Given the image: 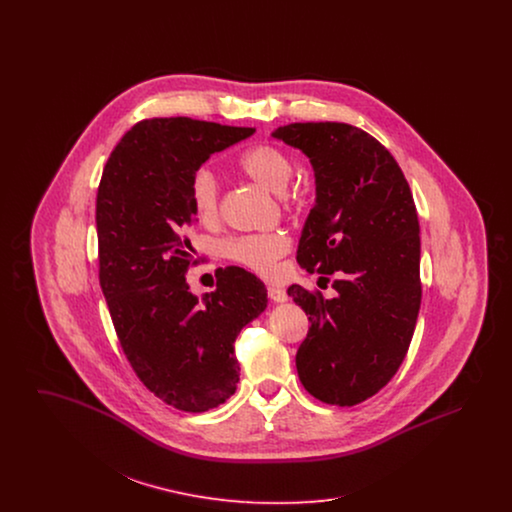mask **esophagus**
I'll use <instances>...</instances> for the list:
<instances>
[{
  "mask_svg": "<svg viewBox=\"0 0 512 512\" xmlns=\"http://www.w3.org/2000/svg\"><path fill=\"white\" fill-rule=\"evenodd\" d=\"M268 297L274 301V303H284V301H288V293L284 288H280V286H268Z\"/></svg>",
  "mask_w": 512,
  "mask_h": 512,
  "instance_id": "34e87169",
  "label": "esophagus"
}]
</instances>
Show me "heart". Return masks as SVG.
Masks as SVG:
<instances>
[{"label": "heart", "instance_id": "obj_1", "mask_svg": "<svg viewBox=\"0 0 512 512\" xmlns=\"http://www.w3.org/2000/svg\"><path fill=\"white\" fill-rule=\"evenodd\" d=\"M242 171L274 194H282L292 182L295 163L292 157L272 144H259L247 149L240 157ZM190 197L195 215L203 222L219 217L220 184L217 174L209 167H199L190 182ZM288 197V195H284ZM290 247L288 238L282 232H261L242 234L226 240L222 253L230 261L238 263L261 276H272L280 257L286 255Z\"/></svg>", "mask_w": 512, "mask_h": 512}]
</instances>
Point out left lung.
<instances>
[{
	"label": "left lung",
	"instance_id": "left-lung-1",
	"mask_svg": "<svg viewBox=\"0 0 512 512\" xmlns=\"http://www.w3.org/2000/svg\"><path fill=\"white\" fill-rule=\"evenodd\" d=\"M272 138L305 153L315 171L297 263L338 274L332 299L288 288L311 320L297 374L322 403L353 407L390 382L413 340L422 299L413 194L390 151L357 126L293 122Z\"/></svg>",
	"mask_w": 512,
	"mask_h": 512
}]
</instances>
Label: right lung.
Here are the masks:
<instances>
[{
	"label": "right lung",
	"instance_id": "right-lung-1",
	"mask_svg": "<svg viewBox=\"0 0 512 512\" xmlns=\"http://www.w3.org/2000/svg\"><path fill=\"white\" fill-rule=\"evenodd\" d=\"M253 132L188 117L138 122L99 182V284L122 351L147 390L178 411L205 413L236 391L234 341L267 309L265 284L244 268H219L217 290L201 297L186 282L192 176Z\"/></svg>",
	"mask_w": 512,
	"mask_h": 512
}]
</instances>
